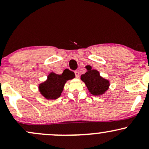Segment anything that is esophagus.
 <instances>
[{
  "instance_id": "1",
  "label": "esophagus",
  "mask_w": 149,
  "mask_h": 149,
  "mask_svg": "<svg viewBox=\"0 0 149 149\" xmlns=\"http://www.w3.org/2000/svg\"><path fill=\"white\" fill-rule=\"evenodd\" d=\"M74 73H75V75H76V78H78V77H79V72H78V71H75Z\"/></svg>"
}]
</instances>
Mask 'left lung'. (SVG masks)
<instances>
[{
	"label": "left lung",
	"mask_w": 149,
	"mask_h": 149,
	"mask_svg": "<svg viewBox=\"0 0 149 149\" xmlns=\"http://www.w3.org/2000/svg\"><path fill=\"white\" fill-rule=\"evenodd\" d=\"M87 71L81 75L80 79L85 83L89 92L95 96H100L104 94L109 89L110 83L100 76V72L95 69H92L90 66H87Z\"/></svg>",
	"instance_id": "left-lung-1"
}]
</instances>
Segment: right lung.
I'll list each match as a JSON object with an SVG mask.
<instances>
[{
  "instance_id": "add662e5",
  "label": "right lung",
  "mask_w": 149,
  "mask_h": 149,
  "mask_svg": "<svg viewBox=\"0 0 149 149\" xmlns=\"http://www.w3.org/2000/svg\"><path fill=\"white\" fill-rule=\"evenodd\" d=\"M74 76L68 71H64L61 75L51 72L47 79L39 85V91L47 100H56L61 96L66 80L73 79Z\"/></svg>"
}]
</instances>
